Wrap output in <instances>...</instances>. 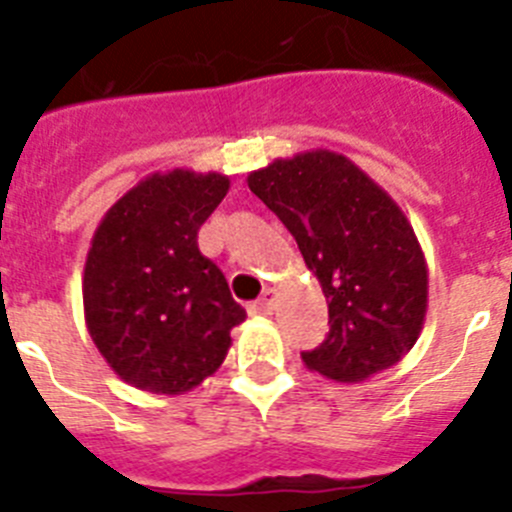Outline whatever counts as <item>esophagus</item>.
<instances>
[{
  "label": "esophagus",
  "instance_id": "34e87169",
  "mask_svg": "<svg viewBox=\"0 0 512 512\" xmlns=\"http://www.w3.org/2000/svg\"><path fill=\"white\" fill-rule=\"evenodd\" d=\"M274 307H277V292H274V289H266L264 295L256 300L253 310L261 312V315H271V312H274Z\"/></svg>",
  "mask_w": 512,
  "mask_h": 512
}]
</instances>
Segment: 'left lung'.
I'll use <instances>...</instances> for the list:
<instances>
[{
  "label": "left lung",
  "instance_id": "left-lung-1",
  "mask_svg": "<svg viewBox=\"0 0 512 512\" xmlns=\"http://www.w3.org/2000/svg\"><path fill=\"white\" fill-rule=\"evenodd\" d=\"M248 187L295 235L328 300V336L302 361L338 382L397 364L423 328L428 269L390 194L330 151L274 161Z\"/></svg>",
  "mask_w": 512,
  "mask_h": 512
}]
</instances>
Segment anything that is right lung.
<instances>
[{"label":"right lung","mask_w":512,"mask_h":512,"mask_svg":"<svg viewBox=\"0 0 512 512\" xmlns=\"http://www.w3.org/2000/svg\"><path fill=\"white\" fill-rule=\"evenodd\" d=\"M228 176L153 174L110 207L84 266V312L99 354L128 384L179 395L210 377L246 310L197 233Z\"/></svg>","instance_id":"add662e5"}]
</instances>
